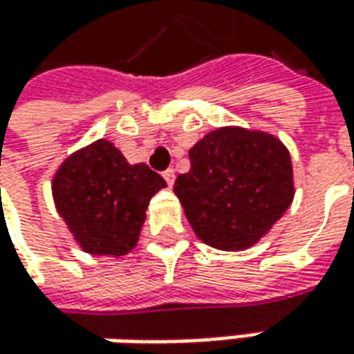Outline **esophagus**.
I'll return each instance as SVG.
<instances>
[{
	"mask_svg": "<svg viewBox=\"0 0 354 354\" xmlns=\"http://www.w3.org/2000/svg\"><path fill=\"white\" fill-rule=\"evenodd\" d=\"M162 176H165L166 184H168V186H172V184H174V178H176V174H174V170H172V168L165 170V172H162Z\"/></svg>",
	"mask_w": 354,
	"mask_h": 354,
	"instance_id": "esophagus-1",
	"label": "esophagus"
}]
</instances>
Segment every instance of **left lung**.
<instances>
[{"label": "left lung", "instance_id": "1", "mask_svg": "<svg viewBox=\"0 0 354 354\" xmlns=\"http://www.w3.org/2000/svg\"><path fill=\"white\" fill-rule=\"evenodd\" d=\"M188 154L192 166L174 194L194 233L214 249L252 247L294 200L290 153L268 133L215 129Z\"/></svg>", "mask_w": 354, "mask_h": 354}]
</instances>
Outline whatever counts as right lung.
<instances>
[{
	"label": "right lung",
	"mask_w": 354,
	"mask_h": 354,
	"mask_svg": "<svg viewBox=\"0 0 354 354\" xmlns=\"http://www.w3.org/2000/svg\"><path fill=\"white\" fill-rule=\"evenodd\" d=\"M166 186L147 165H129L109 140L70 154L53 180V198L76 243L90 254L121 257L139 241L149 201Z\"/></svg>",
	"instance_id": "1"
}]
</instances>
